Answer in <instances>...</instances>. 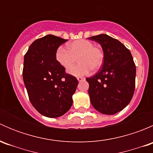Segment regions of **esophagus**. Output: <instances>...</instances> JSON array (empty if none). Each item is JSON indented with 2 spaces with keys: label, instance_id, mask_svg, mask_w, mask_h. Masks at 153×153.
I'll return each instance as SVG.
<instances>
[{
  "label": "esophagus",
  "instance_id": "obj_1",
  "mask_svg": "<svg viewBox=\"0 0 153 153\" xmlns=\"http://www.w3.org/2000/svg\"><path fill=\"white\" fill-rule=\"evenodd\" d=\"M77 79H78V81H79V82H81V81H82L84 78H82V77H78V78H77Z\"/></svg>",
  "mask_w": 153,
  "mask_h": 153
}]
</instances>
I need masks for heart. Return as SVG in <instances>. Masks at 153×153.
Returning <instances> with one entry per match:
<instances>
[{
	"label": "heart",
	"instance_id": "obj_1",
	"mask_svg": "<svg viewBox=\"0 0 153 153\" xmlns=\"http://www.w3.org/2000/svg\"><path fill=\"white\" fill-rule=\"evenodd\" d=\"M104 52L98 47L87 40L80 39L67 45V49L63 47L58 48L55 58L60 65L67 69L73 67L78 59L76 67L68 70V73L75 77L88 75L90 72L100 69L104 61Z\"/></svg>",
	"mask_w": 153,
	"mask_h": 153
}]
</instances>
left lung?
I'll list each match as a JSON object with an SVG mask.
<instances>
[{
  "label": "left lung",
  "instance_id": "8db88e82",
  "mask_svg": "<svg viewBox=\"0 0 153 153\" xmlns=\"http://www.w3.org/2000/svg\"><path fill=\"white\" fill-rule=\"evenodd\" d=\"M101 46L104 63L98 72L86 78L89 98L96 110L114 115L124 109L133 96L136 69L131 52L119 41L105 35L88 38Z\"/></svg>",
  "mask_w": 153,
  "mask_h": 153
}]
</instances>
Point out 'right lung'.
<instances>
[{"mask_svg": "<svg viewBox=\"0 0 153 153\" xmlns=\"http://www.w3.org/2000/svg\"><path fill=\"white\" fill-rule=\"evenodd\" d=\"M66 41L47 35L35 40L24 55L23 79L29 101L48 118L60 117L69 111L78 84L77 78L66 73L55 58L58 48Z\"/></svg>", "mask_w": 153, "mask_h": 153, "instance_id": "right-lung-1", "label": "right lung"}]
</instances>
